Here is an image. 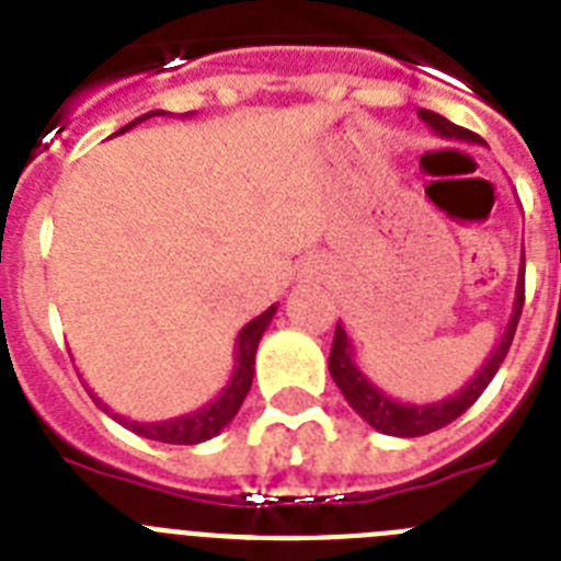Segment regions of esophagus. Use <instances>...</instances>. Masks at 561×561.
I'll return each mask as SVG.
<instances>
[{
    "mask_svg": "<svg viewBox=\"0 0 561 561\" xmlns=\"http://www.w3.org/2000/svg\"><path fill=\"white\" fill-rule=\"evenodd\" d=\"M325 272H329V266H325L323 261H309V264L304 266V277L306 280H311V284H320V280H325Z\"/></svg>",
    "mask_w": 561,
    "mask_h": 561,
    "instance_id": "34e87169",
    "label": "esophagus"
}]
</instances>
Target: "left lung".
Returning <instances> with one entry per match:
<instances>
[{"label":"left lung","instance_id":"1","mask_svg":"<svg viewBox=\"0 0 561 561\" xmlns=\"http://www.w3.org/2000/svg\"><path fill=\"white\" fill-rule=\"evenodd\" d=\"M419 117L427 123L438 137H444V140L483 142L474 131L455 126V123H449L447 117H440V114L430 112V108H421ZM523 304H525V255H523V264H519L517 291H514V309H512V317H508V323H505L503 336H500V342L494 345L492 354H489V359L483 362V368L472 376V381H466L458 393L447 396V399L433 401V404H410V401H399L393 399V396L385 393V390L376 388L374 381L356 368L354 345H351L342 323H336L334 345H331V356H329L331 379L336 381V388L342 390V396H345V401H348L351 408H354L362 419L368 421L370 427L379 430V433L396 435V438H419V435L435 433V430L453 424L458 415H463L466 410L472 408L474 401L480 399V393L489 388V381L494 379V374H497L500 365H503L505 354H508V348H512L514 331H517L519 314H523Z\"/></svg>","mask_w":561,"mask_h":561}]
</instances>
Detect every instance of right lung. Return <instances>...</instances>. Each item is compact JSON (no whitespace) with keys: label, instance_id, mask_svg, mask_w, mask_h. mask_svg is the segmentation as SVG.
I'll list each match as a JSON object with an SVG mask.
<instances>
[{"label":"right lung","instance_id":"1","mask_svg":"<svg viewBox=\"0 0 561 561\" xmlns=\"http://www.w3.org/2000/svg\"><path fill=\"white\" fill-rule=\"evenodd\" d=\"M162 114H168V112H162V108H153V112L142 114V117L131 121L128 126H123L117 134L128 131V128H134L137 123L148 121V117H162ZM275 311H277V306H270L264 314H257L255 320H250L244 329L238 331L230 381H227L225 390H221V393L216 396L210 404H205V408H199V410H193V413L176 415V419H168V421H148V424H142V421H128L126 415L114 413V410L106 408V404H103V401L98 399L92 390H89V396H92L98 408H101L106 415H112L117 424H123L126 430H131V433L142 435V438H148V440H160V444H202V440H210L213 435H219L221 430H225L227 424L236 419L238 408L244 404L247 393H250L252 376H255L257 342H261V336H264L266 325L272 323Z\"/></svg>","mask_w":561,"mask_h":561}]
</instances>
